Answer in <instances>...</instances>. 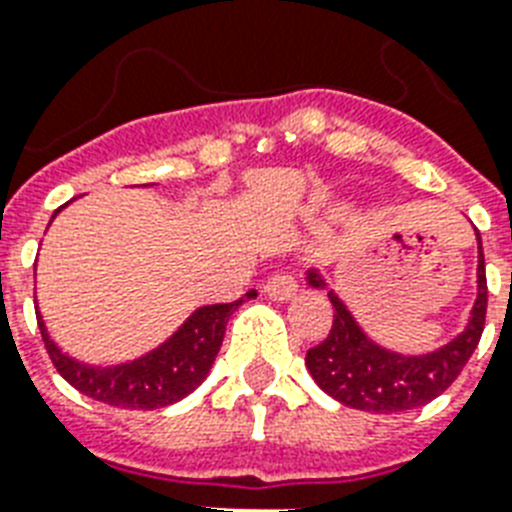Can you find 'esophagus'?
<instances>
[{"mask_svg": "<svg viewBox=\"0 0 512 512\" xmlns=\"http://www.w3.org/2000/svg\"><path fill=\"white\" fill-rule=\"evenodd\" d=\"M265 295L276 300V303H284L289 297H295L297 292V281L295 276H289V273H276L271 279L265 281Z\"/></svg>", "mask_w": 512, "mask_h": 512, "instance_id": "obj_1", "label": "esophagus"}]
</instances>
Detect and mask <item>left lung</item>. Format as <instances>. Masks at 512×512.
Listing matches in <instances>:
<instances>
[{
    "label": "left lung",
    "mask_w": 512,
    "mask_h": 512,
    "mask_svg": "<svg viewBox=\"0 0 512 512\" xmlns=\"http://www.w3.org/2000/svg\"><path fill=\"white\" fill-rule=\"evenodd\" d=\"M478 239V292L470 319L460 335L449 340L441 348L406 356L398 350H390L366 335L356 316L340 300L335 289L327 287V279L319 268L305 273V281L316 289H329V303L335 308V321L329 329V337L321 345L308 350L305 366L327 396L350 409L374 414H393L417 409L441 396L457 374L465 369L468 358L473 356L486 321V268L484 249H481V233Z\"/></svg>",
    "instance_id": "left-lung-1"
}]
</instances>
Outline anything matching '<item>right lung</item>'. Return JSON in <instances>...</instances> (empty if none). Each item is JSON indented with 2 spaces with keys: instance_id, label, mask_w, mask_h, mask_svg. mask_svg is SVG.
Returning a JSON list of instances; mask_svg holds the SVG:
<instances>
[{
  "instance_id": "obj_1",
  "label": "right lung",
  "mask_w": 512,
  "mask_h": 512,
  "mask_svg": "<svg viewBox=\"0 0 512 512\" xmlns=\"http://www.w3.org/2000/svg\"><path fill=\"white\" fill-rule=\"evenodd\" d=\"M60 209H55V215ZM244 297L252 300L257 292L249 289ZM244 297L236 303L196 308L162 345L114 366L84 364L79 358L63 353L47 332L39 305H36V321H39V332H42L44 348L50 353L52 364L60 377L68 385H74L79 393L108 406H119V409H162V406L177 404L180 398H185L207 380L217 350L223 345L228 319L244 303Z\"/></svg>"
}]
</instances>
